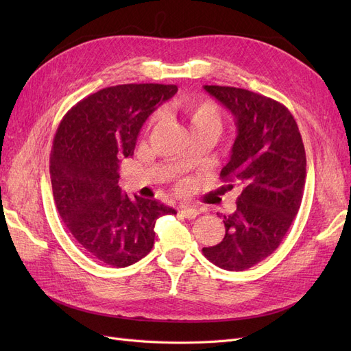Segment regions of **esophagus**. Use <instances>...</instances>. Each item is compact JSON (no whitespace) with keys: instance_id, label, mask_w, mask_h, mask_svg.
I'll return each mask as SVG.
<instances>
[{"instance_id":"esophagus-1","label":"esophagus","mask_w":351,"mask_h":351,"mask_svg":"<svg viewBox=\"0 0 351 351\" xmlns=\"http://www.w3.org/2000/svg\"><path fill=\"white\" fill-rule=\"evenodd\" d=\"M180 212H182V215L187 219H195L199 215V210L196 208H190V206H183Z\"/></svg>"}]
</instances>
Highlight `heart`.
<instances>
[{"mask_svg": "<svg viewBox=\"0 0 351 351\" xmlns=\"http://www.w3.org/2000/svg\"><path fill=\"white\" fill-rule=\"evenodd\" d=\"M178 111L183 114L187 120L192 132L199 130H215L218 133L222 115L218 105L206 98L197 97H184L177 102ZM162 119V111H156L149 120V127H154Z\"/></svg>", "mask_w": 351, "mask_h": 351, "instance_id": "obj_1", "label": "heart"}]
</instances>
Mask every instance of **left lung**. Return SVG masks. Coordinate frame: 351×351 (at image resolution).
I'll list each match as a JSON object with an SVG mask.
<instances>
[{
    "instance_id": "left-lung-1",
    "label": "left lung",
    "mask_w": 351,
    "mask_h": 351,
    "mask_svg": "<svg viewBox=\"0 0 351 351\" xmlns=\"http://www.w3.org/2000/svg\"><path fill=\"white\" fill-rule=\"evenodd\" d=\"M204 88L236 119L237 137L221 178L240 184L241 195L234 214L224 217V239L202 252L222 269L244 271L275 252L300 209L304 145L294 117L278 101L240 88Z\"/></svg>"
}]
</instances>
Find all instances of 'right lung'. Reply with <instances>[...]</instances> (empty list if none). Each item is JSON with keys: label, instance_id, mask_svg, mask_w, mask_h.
I'll return each mask as SVG.
<instances>
[{"label": "right lung", "instance_id": "1", "mask_svg": "<svg viewBox=\"0 0 351 351\" xmlns=\"http://www.w3.org/2000/svg\"><path fill=\"white\" fill-rule=\"evenodd\" d=\"M176 84L130 83L105 88L62 117L52 143L49 174L61 219L95 259L124 268L145 258L155 222L176 209L154 199L121 193L119 164L132 156L137 136Z\"/></svg>", "mask_w": 351, "mask_h": 351}]
</instances>
